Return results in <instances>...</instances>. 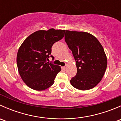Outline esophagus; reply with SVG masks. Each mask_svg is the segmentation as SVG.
Wrapping results in <instances>:
<instances>
[{
	"instance_id": "esophagus-1",
	"label": "esophagus",
	"mask_w": 121,
	"mask_h": 121,
	"mask_svg": "<svg viewBox=\"0 0 121 121\" xmlns=\"http://www.w3.org/2000/svg\"><path fill=\"white\" fill-rule=\"evenodd\" d=\"M63 69H64V70H65V69H67V66H64V67H63Z\"/></svg>"
}]
</instances>
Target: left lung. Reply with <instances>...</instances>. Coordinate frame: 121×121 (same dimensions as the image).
I'll return each instance as SVG.
<instances>
[{"instance_id":"left-lung-1","label":"left lung","mask_w":121,"mask_h":121,"mask_svg":"<svg viewBox=\"0 0 121 121\" xmlns=\"http://www.w3.org/2000/svg\"><path fill=\"white\" fill-rule=\"evenodd\" d=\"M65 41L71 50L77 72L70 80L77 89L88 90L101 81L107 66V59L102 45L96 37L84 31L66 30Z\"/></svg>"}]
</instances>
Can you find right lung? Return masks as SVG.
Returning a JSON list of instances; mask_svg holds the SVG:
<instances>
[{
    "instance_id": "right-lung-1",
    "label": "right lung",
    "mask_w": 121,
    "mask_h": 121,
    "mask_svg": "<svg viewBox=\"0 0 121 121\" xmlns=\"http://www.w3.org/2000/svg\"><path fill=\"white\" fill-rule=\"evenodd\" d=\"M65 30H39L23 41L18 50L17 65L23 81L31 89L42 91L52 86L57 74L61 70L59 65L47 63L52 47L61 40Z\"/></svg>"
}]
</instances>
